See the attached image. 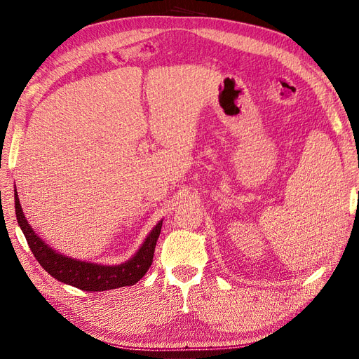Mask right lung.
I'll return each instance as SVG.
<instances>
[{"instance_id":"obj_1","label":"right lung","mask_w":359,"mask_h":359,"mask_svg":"<svg viewBox=\"0 0 359 359\" xmlns=\"http://www.w3.org/2000/svg\"><path fill=\"white\" fill-rule=\"evenodd\" d=\"M14 205L18 227L22 229L29 248L34 255L41 266L55 279H58L67 285L80 288L83 291H107L121 287L135 285L137 282L147 273L151 263H153L156 244L161 231L163 219L158 221L156 227L151 230L138 252L129 260L121 265H100L86 260L72 259L60 252L53 250L50 246L37 236L32 225L27 222L20 201H18L17 189H14Z\"/></svg>"}]
</instances>
